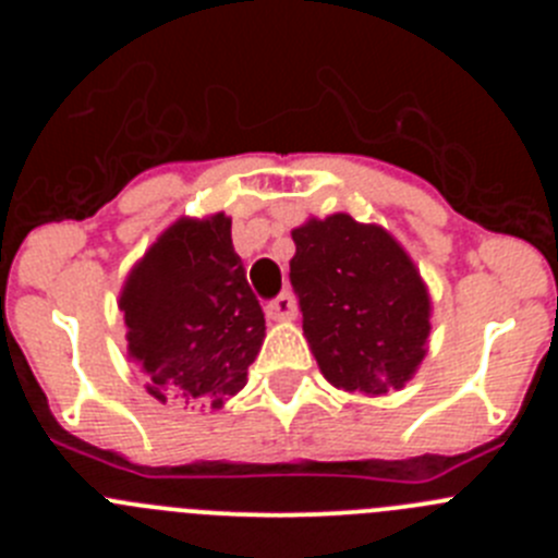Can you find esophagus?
Masks as SVG:
<instances>
[{
    "instance_id": "1",
    "label": "esophagus",
    "mask_w": 558,
    "mask_h": 558,
    "mask_svg": "<svg viewBox=\"0 0 558 558\" xmlns=\"http://www.w3.org/2000/svg\"><path fill=\"white\" fill-rule=\"evenodd\" d=\"M265 313H268V318H274V322H288V318L295 315V299L290 293L276 295V299H270V302L265 304Z\"/></svg>"
}]
</instances>
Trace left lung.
<instances>
[{"label":"left lung","mask_w":558,"mask_h":558,"mask_svg":"<svg viewBox=\"0 0 558 558\" xmlns=\"http://www.w3.org/2000/svg\"><path fill=\"white\" fill-rule=\"evenodd\" d=\"M290 284L324 377L343 391L402 388L425 357L430 299L388 231L349 215L293 231Z\"/></svg>","instance_id":"8db88e82"}]
</instances>
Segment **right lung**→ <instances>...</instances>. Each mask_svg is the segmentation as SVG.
<instances>
[{
  "instance_id": "right-lung-1",
  "label": "right lung",
  "mask_w": 558,
  "mask_h": 558,
  "mask_svg": "<svg viewBox=\"0 0 558 558\" xmlns=\"http://www.w3.org/2000/svg\"><path fill=\"white\" fill-rule=\"evenodd\" d=\"M120 310L128 357L161 402L220 408L245 386L265 338L226 215L170 226L128 276Z\"/></svg>"
}]
</instances>
